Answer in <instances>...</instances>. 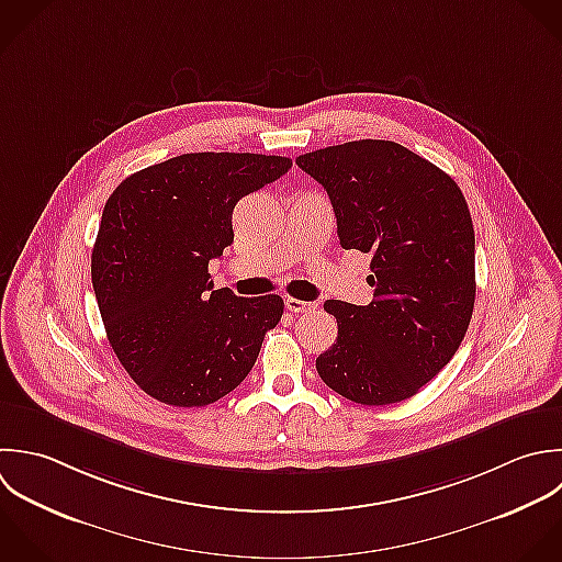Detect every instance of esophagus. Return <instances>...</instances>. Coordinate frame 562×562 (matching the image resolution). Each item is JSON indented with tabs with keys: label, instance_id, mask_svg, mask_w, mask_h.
I'll return each mask as SVG.
<instances>
[{
	"label": "esophagus",
	"instance_id": "34e87169",
	"mask_svg": "<svg viewBox=\"0 0 562 562\" xmlns=\"http://www.w3.org/2000/svg\"><path fill=\"white\" fill-rule=\"evenodd\" d=\"M284 304L291 313H311V311L317 308L315 302H304V300H295V297H286Z\"/></svg>",
	"mask_w": 562,
	"mask_h": 562
}]
</instances>
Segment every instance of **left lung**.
I'll use <instances>...</instances> for the list:
<instances>
[{
    "label": "left lung",
    "instance_id": "obj_1",
    "mask_svg": "<svg viewBox=\"0 0 562 562\" xmlns=\"http://www.w3.org/2000/svg\"><path fill=\"white\" fill-rule=\"evenodd\" d=\"M330 196L339 245L372 256L368 306L328 300L337 341L322 381L361 405L412 398L458 352L475 306V229L458 183L387 139L300 155Z\"/></svg>",
    "mask_w": 562,
    "mask_h": 562
}]
</instances>
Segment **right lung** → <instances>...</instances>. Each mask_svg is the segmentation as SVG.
Wrapping results in <instances>:
<instances>
[{
    "mask_svg": "<svg viewBox=\"0 0 562 562\" xmlns=\"http://www.w3.org/2000/svg\"><path fill=\"white\" fill-rule=\"evenodd\" d=\"M291 166L278 155L186 153L133 172L106 199L93 293L117 361L155 401L205 407L254 368L284 302L214 289L207 265L234 243V205Z\"/></svg>",
    "mask_w": 562,
    "mask_h": 562,
    "instance_id": "add662e5",
    "label": "right lung"
}]
</instances>
